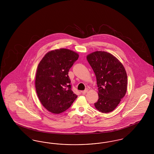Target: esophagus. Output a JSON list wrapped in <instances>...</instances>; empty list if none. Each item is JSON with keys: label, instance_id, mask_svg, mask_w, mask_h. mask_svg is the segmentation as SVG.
<instances>
[{"label": "esophagus", "instance_id": "1", "mask_svg": "<svg viewBox=\"0 0 154 154\" xmlns=\"http://www.w3.org/2000/svg\"><path fill=\"white\" fill-rule=\"evenodd\" d=\"M88 89H86L85 90H84V91H82L81 92H82V94H83V95H85V94H86V93L87 92H88Z\"/></svg>", "mask_w": 154, "mask_h": 154}]
</instances>
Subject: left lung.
I'll return each instance as SVG.
<instances>
[{
	"label": "left lung",
	"mask_w": 154,
	"mask_h": 154,
	"mask_svg": "<svg viewBox=\"0 0 154 154\" xmlns=\"http://www.w3.org/2000/svg\"><path fill=\"white\" fill-rule=\"evenodd\" d=\"M96 77L99 99L96 109L103 113L114 110L124 97L128 85L124 66L109 52L97 51L87 56Z\"/></svg>",
	"instance_id": "left-lung-1"
}]
</instances>
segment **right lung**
<instances>
[{
	"label": "right lung",
	"mask_w": 154,
	"mask_h": 154,
	"mask_svg": "<svg viewBox=\"0 0 154 154\" xmlns=\"http://www.w3.org/2000/svg\"><path fill=\"white\" fill-rule=\"evenodd\" d=\"M79 55L66 48L47 52L37 66L35 87L44 107L54 114L67 110L77 97L72 90L69 69Z\"/></svg>",
	"instance_id": "right-lung-1"
}]
</instances>
